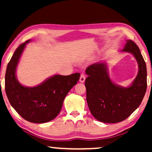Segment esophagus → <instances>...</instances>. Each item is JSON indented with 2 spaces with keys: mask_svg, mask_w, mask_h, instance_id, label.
<instances>
[{
  "mask_svg": "<svg viewBox=\"0 0 152 152\" xmlns=\"http://www.w3.org/2000/svg\"><path fill=\"white\" fill-rule=\"evenodd\" d=\"M85 79H86V77L84 76V74H81L80 77V82H81V83H83L85 81Z\"/></svg>",
  "mask_w": 152,
  "mask_h": 152,
  "instance_id": "obj_1",
  "label": "esophagus"
}]
</instances>
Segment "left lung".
I'll return each mask as SVG.
<instances>
[{"mask_svg": "<svg viewBox=\"0 0 152 152\" xmlns=\"http://www.w3.org/2000/svg\"><path fill=\"white\" fill-rule=\"evenodd\" d=\"M121 52L130 53L138 64V72L132 84L123 87L110 80L105 61L86 69V101L91 114L101 122L115 123L124 121L140 106L147 88V68L140 48L127 40Z\"/></svg>", "mask_w": 152, "mask_h": 152, "instance_id": "obj_1", "label": "left lung"}]
</instances>
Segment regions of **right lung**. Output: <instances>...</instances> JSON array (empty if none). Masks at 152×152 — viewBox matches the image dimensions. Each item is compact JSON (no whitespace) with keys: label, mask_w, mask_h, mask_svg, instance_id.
<instances>
[{"label":"right lung","mask_w":152,"mask_h":152,"mask_svg":"<svg viewBox=\"0 0 152 152\" xmlns=\"http://www.w3.org/2000/svg\"><path fill=\"white\" fill-rule=\"evenodd\" d=\"M22 43L15 50L5 74V91L9 102L24 119L31 123H44L58 116L67 94L79 80L80 74H55L33 87L25 86L17 80V68L26 45Z\"/></svg>","instance_id":"1"}]
</instances>
